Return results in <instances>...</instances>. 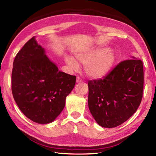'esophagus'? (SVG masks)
I'll list each match as a JSON object with an SVG mask.
<instances>
[{"label": "esophagus", "instance_id": "34e87169", "mask_svg": "<svg viewBox=\"0 0 156 156\" xmlns=\"http://www.w3.org/2000/svg\"><path fill=\"white\" fill-rule=\"evenodd\" d=\"M82 82V80L80 77H78H78L76 78V82Z\"/></svg>", "mask_w": 156, "mask_h": 156}]
</instances>
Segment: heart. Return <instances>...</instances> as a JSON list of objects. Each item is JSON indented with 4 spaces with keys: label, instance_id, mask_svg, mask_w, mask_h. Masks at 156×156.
<instances>
[{
    "label": "heart",
    "instance_id": "obj_1",
    "mask_svg": "<svg viewBox=\"0 0 156 156\" xmlns=\"http://www.w3.org/2000/svg\"><path fill=\"white\" fill-rule=\"evenodd\" d=\"M78 60L86 65L85 71L92 78H101L110 71L115 62V54L111 49L98 48L76 55ZM66 62L72 68L76 69L78 64L72 57L66 58Z\"/></svg>",
    "mask_w": 156,
    "mask_h": 156
}]
</instances>
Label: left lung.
Listing matches in <instances>:
<instances>
[{"label": "left lung", "instance_id": "obj_1", "mask_svg": "<svg viewBox=\"0 0 156 156\" xmlns=\"http://www.w3.org/2000/svg\"><path fill=\"white\" fill-rule=\"evenodd\" d=\"M144 74L142 61L130 59L102 78L88 81V107L99 125L117 127L136 112L143 97Z\"/></svg>", "mask_w": 156, "mask_h": 156}]
</instances>
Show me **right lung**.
I'll return each mask as SVG.
<instances>
[{"instance_id": "1", "label": "right lung", "mask_w": 156, "mask_h": 156, "mask_svg": "<svg viewBox=\"0 0 156 156\" xmlns=\"http://www.w3.org/2000/svg\"><path fill=\"white\" fill-rule=\"evenodd\" d=\"M76 80V76L58 71L35 37L26 43L13 62V98L23 113L37 123H49L60 114Z\"/></svg>"}]
</instances>
